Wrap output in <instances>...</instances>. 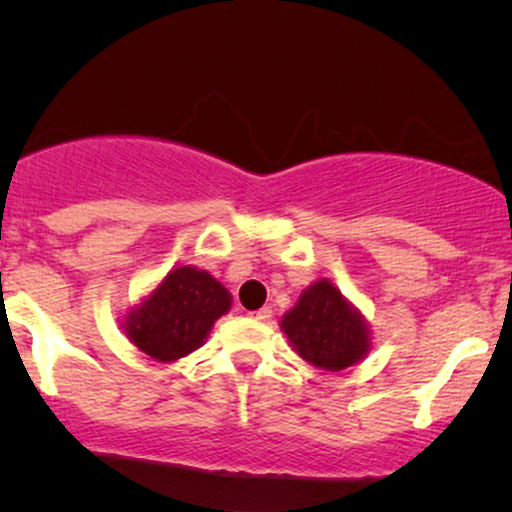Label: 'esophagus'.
<instances>
[{"mask_svg": "<svg viewBox=\"0 0 512 512\" xmlns=\"http://www.w3.org/2000/svg\"><path fill=\"white\" fill-rule=\"evenodd\" d=\"M250 317H252V320H260V322L269 320V317H272V308H260V310H252Z\"/></svg>", "mask_w": 512, "mask_h": 512, "instance_id": "esophagus-1", "label": "esophagus"}]
</instances>
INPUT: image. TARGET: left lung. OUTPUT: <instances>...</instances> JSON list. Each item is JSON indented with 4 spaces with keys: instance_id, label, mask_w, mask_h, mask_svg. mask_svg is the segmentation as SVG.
<instances>
[{
    "instance_id": "obj_1",
    "label": "left lung",
    "mask_w": 512,
    "mask_h": 512,
    "mask_svg": "<svg viewBox=\"0 0 512 512\" xmlns=\"http://www.w3.org/2000/svg\"><path fill=\"white\" fill-rule=\"evenodd\" d=\"M281 330L303 361L322 370L356 366L370 351V327L361 310L330 279H317L281 317Z\"/></svg>"
}]
</instances>
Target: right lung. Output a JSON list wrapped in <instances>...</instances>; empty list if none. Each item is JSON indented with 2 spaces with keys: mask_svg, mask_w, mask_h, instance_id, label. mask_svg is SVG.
Listing matches in <instances>:
<instances>
[{
  "mask_svg": "<svg viewBox=\"0 0 512 512\" xmlns=\"http://www.w3.org/2000/svg\"><path fill=\"white\" fill-rule=\"evenodd\" d=\"M231 310V293L204 269L175 267L122 317L127 339L161 363L178 361L207 342L211 327Z\"/></svg>",
  "mask_w": 512,
  "mask_h": 512,
  "instance_id": "right-lung-1",
  "label": "right lung"
}]
</instances>
